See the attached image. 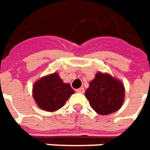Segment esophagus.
<instances>
[{
    "instance_id": "1",
    "label": "esophagus",
    "mask_w": 150,
    "mask_h": 150,
    "mask_svg": "<svg viewBox=\"0 0 150 150\" xmlns=\"http://www.w3.org/2000/svg\"><path fill=\"white\" fill-rule=\"evenodd\" d=\"M77 92H79V93H84V88H83V87H81V88L77 89Z\"/></svg>"
}]
</instances>
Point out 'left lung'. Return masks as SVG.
Segmentation results:
<instances>
[{
    "label": "left lung",
    "instance_id": "8db88e82",
    "mask_svg": "<svg viewBox=\"0 0 150 150\" xmlns=\"http://www.w3.org/2000/svg\"><path fill=\"white\" fill-rule=\"evenodd\" d=\"M91 107L100 115H108L122 107L125 88L122 81L108 73H97L85 93Z\"/></svg>",
    "mask_w": 150,
    "mask_h": 150
}]
</instances>
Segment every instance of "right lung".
<instances>
[{
    "label": "right lung",
    "mask_w": 150,
    "mask_h": 150,
    "mask_svg": "<svg viewBox=\"0 0 150 150\" xmlns=\"http://www.w3.org/2000/svg\"><path fill=\"white\" fill-rule=\"evenodd\" d=\"M73 93L70 85L64 83L57 73L42 77L33 88V96L38 106L47 112L62 108Z\"/></svg>",
    "instance_id": "right-lung-1"
}]
</instances>
